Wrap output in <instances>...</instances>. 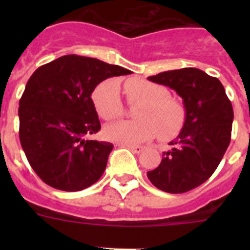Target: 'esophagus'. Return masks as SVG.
<instances>
[{"mask_svg":"<svg viewBox=\"0 0 250 250\" xmlns=\"http://www.w3.org/2000/svg\"><path fill=\"white\" fill-rule=\"evenodd\" d=\"M123 146H127L130 150H131V151L136 152V154H139V152H141L143 150H144V147L140 146V145H125V144H123Z\"/></svg>","mask_w":250,"mask_h":250,"instance_id":"obj_1","label":"esophagus"}]
</instances>
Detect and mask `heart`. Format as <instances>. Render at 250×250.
<instances>
[{
	"label": "heart",
	"instance_id": "b5f03b06",
	"mask_svg": "<svg viewBox=\"0 0 250 250\" xmlns=\"http://www.w3.org/2000/svg\"><path fill=\"white\" fill-rule=\"evenodd\" d=\"M124 91L131 103H141L135 110L138 120H121L110 124L105 129L109 140L119 144L134 145L150 140L160 134V138L171 139L178 135L185 123L184 105L158 83L143 79H131L124 83ZM92 103L99 116L104 120H114L124 114L120 83L106 80L92 92Z\"/></svg>",
	"mask_w": 250,
	"mask_h": 250
}]
</instances>
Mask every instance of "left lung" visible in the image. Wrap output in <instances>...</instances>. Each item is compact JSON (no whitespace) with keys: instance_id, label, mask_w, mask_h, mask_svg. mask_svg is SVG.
I'll use <instances>...</instances> for the list:
<instances>
[{"instance_id":"left-lung-1","label":"left lung","mask_w":250,"mask_h":250,"mask_svg":"<svg viewBox=\"0 0 250 250\" xmlns=\"http://www.w3.org/2000/svg\"><path fill=\"white\" fill-rule=\"evenodd\" d=\"M147 80L173 89L183 99L185 123L156 169L147 171L152 185L179 194L199 187L219 165L230 143L234 112L224 86L195 67L160 72Z\"/></svg>"}]
</instances>
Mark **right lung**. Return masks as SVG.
Masks as SVG:
<instances>
[{
  "label": "right lung",
  "instance_id": "obj_1",
  "mask_svg": "<svg viewBox=\"0 0 250 250\" xmlns=\"http://www.w3.org/2000/svg\"><path fill=\"white\" fill-rule=\"evenodd\" d=\"M129 74L77 55L59 57L32 74L20 100V141L42 182L79 191L101 178L114 145L85 139L101 129L91 94L101 81Z\"/></svg>",
  "mask_w": 250,
  "mask_h": 250
}]
</instances>
